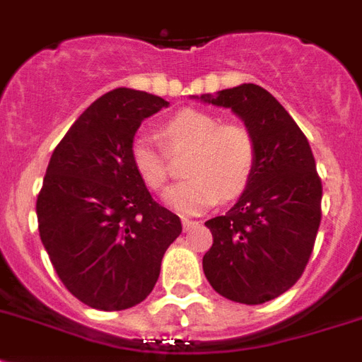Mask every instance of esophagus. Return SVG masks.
<instances>
[{"instance_id": "obj_1", "label": "esophagus", "mask_w": 362, "mask_h": 362, "mask_svg": "<svg viewBox=\"0 0 362 362\" xmlns=\"http://www.w3.org/2000/svg\"><path fill=\"white\" fill-rule=\"evenodd\" d=\"M197 226H199V221L189 220V218H182V229H184V231H192L193 227H197Z\"/></svg>"}]
</instances>
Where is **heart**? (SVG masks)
<instances>
[{
    "label": "heart",
    "instance_id": "obj_1",
    "mask_svg": "<svg viewBox=\"0 0 362 362\" xmlns=\"http://www.w3.org/2000/svg\"><path fill=\"white\" fill-rule=\"evenodd\" d=\"M170 152L192 148L186 182L167 192L165 201L180 214H201L218 199H235L246 189L255 169V141L246 125L221 124L203 110L184 109L161 127ZM131 165L148 189L159 192L169 180V153L150 136L131 144Z\"/></svg>",
    "mask_w": 362,
    "mask_h": 362
}]
</instances>
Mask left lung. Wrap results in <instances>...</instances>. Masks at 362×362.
<instances>
[{"label": "left lung", "mask_w": 362, "mask_h": 362, "mask_svg": "<svg viewBox=\"0 0 362 362\" xmlns=\"http://www.w3.org/2000/svg\"><path fill=\"white\" fill-rule=\"evenodd\" d=\"M201 101L231 109L255 141V169L229 212L204 226L212 247L203 270L221 297L263 304L303 276L321 223V178L308 139L289 112L257 84H240Z\"/></svg>", "instance_id": "1"}]
</instances>
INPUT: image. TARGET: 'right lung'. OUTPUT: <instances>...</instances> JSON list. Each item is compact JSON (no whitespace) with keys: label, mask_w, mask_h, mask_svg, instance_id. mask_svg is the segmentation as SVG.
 I'll return each instance as SVG.
<instances>
[{"label":"right lung","mask_w":362,"mask_h":362,"mask_svg":"<svg viewBox=\"0 0 362 362\" xmlns=\"http://www.w3.org/2000/svg\"><path fill=\"white\" fill-rule=\"evenodd\" d=\"M167 105L129 88L105 93L71 125L47 167L39 235L59 280L90 308L142 303L182 233L180 218L153 201L131 165L141 122Z\"/></svg>","instance_id":"1"}]
</instances>
